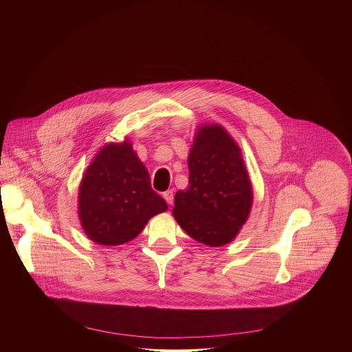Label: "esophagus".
Here are the masks:
<instances>
[{"instance_id": "1", "label": "esophagus", "mask_w": 352, "mask_h": 352, "mask_svg": "<svg viewBox=\"0 0 352 352\" xmlns=\"http://www.w3.org/2000/svg\"><path fill=\"white\" fill-rule=\"evenodd\" d=\"M162 197H164V199L166 201L168 204H172V203H173V191H172V190L165 191V192L162 194Z\"/></svg>"}]
</instances>
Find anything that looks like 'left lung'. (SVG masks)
I'll list each match as a JSON object with an SVG mask.
<instances>
[{
	"label": "left lung",
	"mask_w": 352,
	"mask_h": 352,
	"mask_svg": "<svg viewBox=\"0 0 352 352\" xmlns=\"http://www.w3.org/2000/svg\"><path fill=\"white\" fill-rule=\"evenodd\" d=\"M188 169V187L175 195V219L204 245L217 248L232 243L253 204L240 146L221 124H201L190 149Z\"/></svg>",
	"instance_id": "left-lung-1"
}]
</instances>
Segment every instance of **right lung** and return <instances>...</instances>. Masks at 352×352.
Masks as SVG:
<instances>
[{
	"label": "right lung",
	"instance_id": "1",
	"mask_svg": "<svg viewBox=\"0 0 352 352\" xmlns=\"http://www.w3.org/2000/svg\"><path fill=\"white\" fill-rule=\"evenodd\" d=\"M168 204L151 190V176L129 138L104 145L78 187V218L87 237L115 247L134 240Z\"/></svg>",
	"mask_w": 352,
	"mask_h": 352
}]
</instances>
